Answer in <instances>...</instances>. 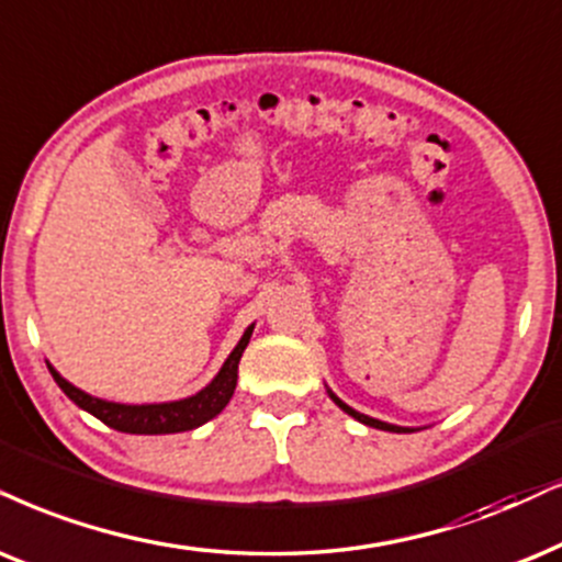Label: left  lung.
Returning a JSON list of instances; mask_svg holds the SVG:
<instances>
[{
	"label": "left lung",
	"instance_id": "1",
	"mask_svg": "<svg viewBox=\"0 0 562 562\" xmlns=\"http://www.w3.org/2000/svg\"><path fill=\"white\" fill-rule=\"evenodd\" d=\"M329 396L334 402L339 404V407H342L347 415H352L355 420H360V423H366V425H371V428H379V430H392V432H402V430H407V428H396V425H389V423H381V420H373V417H368V415H360V412H355L352 407H347V404L339 400V396H334L331 392H329Z\"/></svg>",
	"mask_w": 562,
	"mask_h": 562
}]
</instances>
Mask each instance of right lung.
Masks as SVG:
<instances>
[{
    "label": "right lung",
    "instance_id": "add662e5",
    "mask_svg": "<svg viewBox=\"0 0 562 562\" xmlns=\"http://www.w3.org/2000/svg\"><path fill=\"white\" fill-rule=\"evenodd\" d=\"M254 326H248L236 350L231 352V358L225 360V366L220 368L215 381L207 389L189 396L181 402H168V404H113L95 400V396L80 392L69 381H64L54 368H48L54 375V381L59 383L64 394L72 400L77 407L90 412L92 417L109 425V428L119 432H134V436H166V432H183L194 430L199 425H204L212 417L220 415L225 409V404L231 402L233 392H236L238 381V363L240 355H244L248 339H251Z\"/></svg>",
    "mask_w": 562,
    "mask_h": 562
}]
</instances>
